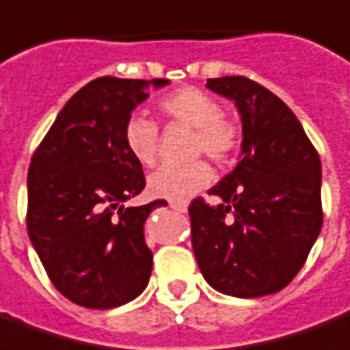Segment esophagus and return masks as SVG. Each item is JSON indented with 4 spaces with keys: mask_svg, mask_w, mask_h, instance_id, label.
<instances>
[{
    "mask_svg": "<svg viewBox=\"0 0 350 350\" xmlns=\"http://www.w3.org/2000/svg\"><path fill=\"white\" fill-rule=\"evenodd\" d=\"M168 206H170L172 211H176V213H185V211H187V205H185V203H176V201H172Z\"/></svg>",
    "mask_w": 350,
    "mask_h": 350,
    "instance_id": "esophagus-1",
    "label": "esophagus"
}]
</instances>
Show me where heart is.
I'll use <instances>...</instances> for the list:
<instances>
[{
    "instance_id": "obj_1",
    "label": "heart",
    "mask_w": 350,
    "mask_h": 350,
    "mask_svg": "<svg viewBox=\"0 0 350 350\" xmlns=\"http://www.w3.org/2000/svg\"><path fill=\"white\" fill-rule=\"evenodd\" d=\"M159 109L172 124L193 130L189 155H205L220 166L230 165L237 155L243 132L232 116L222 115L220 101L193 85L178 88L159 99ZM128 153L139 165H155L161 147V130L155 120L144 115L128 116L122 128ZM213 170L205 161L187 165H165L149 178V191L155 197L184 201L211 184Z\"/></svg>"
}]
</instances>
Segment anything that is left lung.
<instances>
[{
	"label": "left lung",
	"mask_w": 350,
	"mask_h": 350,
	"mask_svg": "<svg viewBox=\"0 0 350 350\" xmlns=\"http://www.w3.org/2000/svg\"><path fill=\"white\" fill-rule=\"evenodd\" d=\"M241 113V161L187 206L191 245L216 291L243 299L278 293L299 274L322 230V165L293 111L245 76L208 78Z\"/></svg>",
	"instance_id": "obj_1"
}]
</instances>
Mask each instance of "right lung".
<instances>
[{"mask_svg": "<svg viewBox=\"0 0 350 350\" xmlns=\"http://www.w3.org/2000/svg\"><path fill=\"white\" fill-rule=\"evenodd\" d=\"M145 85L115 76L85 84L63 107L28 168L30 241L57 291L85 308L132 301L153 268L144 222L166 201L124 206L145 187L144 168L122 139L128 116L147 97Z\"/></svg>", "mask_w": 350, "mask_h": 350, "instance_id": "right-lung-1", "label": "right lung"}]
</instances>
